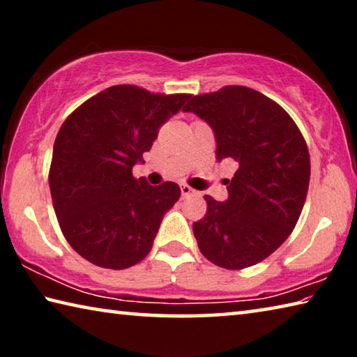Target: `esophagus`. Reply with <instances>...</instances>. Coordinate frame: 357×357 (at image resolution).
Segmentation results:
<instances>
[{
    "label": "esophagus",
    "mask_w": 357,
    "mask_h": 357,
    "mask_svg": "<svg viewBox=\"0 0 357 357\" xmlns=\"http://www.w3.org/2000/svg\"><path fill=\"white\" fill-rule=\"evenodd\" d=\"M181 193H183V197H189V195H192V193H195V190H193L190 185L181 184Z\"/></svg>",
    "instance_id": "1"
}]
</instances>
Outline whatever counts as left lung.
Wrapping results in <instances>:
<instances>
[{"mask_svg": "<svg viewBox=\"0 0 357 357\" xmlns=\"http://www.w3.org/2000/svg\"><path fill=\"white\" fill-rule=\"evenodd\" d=\"M184 112L195 113L214 132L217 160H233L228 198L204 195L208 211L193 223L200 252L225 269H244L285 243L304 208L310 155L291 116L247 86H225L193 96Z\"/></svg>", "mask_w": 357, "mask_h": 357, "instance_id": "8db88e82", "label": "left lung"}]
</instances>
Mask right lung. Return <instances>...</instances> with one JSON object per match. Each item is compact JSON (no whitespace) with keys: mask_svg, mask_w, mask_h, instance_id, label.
<instances>
[{"mask_svg":"<svg viewBox=\"0 0 357 357\" xmlns=\"http://www.w3.org/2000/svg\"><path fill=\"white\" fill-rule=\"evenodd\" d=\"M189 99L116 84L83 102L63 123L48 184L64 238L89 263L126 269L149 253L181 189L176 183L149 185L135 179L132 168Z\"/></svg>","mask_w":357,"mask_h":357,"instance_id":"1","label":"right lung"}]
</instances>
